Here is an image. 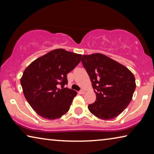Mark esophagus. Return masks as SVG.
<instances>
[{"instance_id":"1","label":"esophagus","mask_w":154,"mask_h":154,"mask_svg":"<svg viewBox=\"0 0 154 154\" xmlns=\"http://www.w3.org/2000/svg\"><path fill=\"white\" fill-rule=\"evenodd\" d=\"M80 94H84L85 93V92L84 90H80L79 91V92Z\"/></svg>"}]
</instances>
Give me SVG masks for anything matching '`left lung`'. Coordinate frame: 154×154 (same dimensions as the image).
I'll return each mask as SVG.
<instances>
[{
    "label": "left lung",
    "mask_w": 154,
    "mask_h": 154,
    "mask_svg": "<svg viewBox=\"0 0 154 154\" xmlns=\"http://www.w3.org/2000/svg\"><path fill=\"white\" fill-rule=\"evenodd\" d=\"M82 62L96 96L95 102L88 105L89 111L102 119L116 118L132 100L136 88L133 73L102 54L83 55Z\"/></svg>",
    "instance_id": "obj_1"
}]
</instances>
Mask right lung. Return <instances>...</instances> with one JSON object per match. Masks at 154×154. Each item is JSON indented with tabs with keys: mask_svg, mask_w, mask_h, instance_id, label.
<instances>
[{
	"mask_svg": "<svg viewBox=\"0 0 154 154\" xmlns=\"http://www.w3.org/2000/svg\"><path fill=\"white\" fill-rule=\"evenodd\" d=\"M82 57L63 49H54L24 70L20 79L23 93L33 110L42 118L58 119L69 111L77 92L64 85L68 83L67 74Z\"/></svg>",
	"mask_w": 154,
	"mask_h": 154,
	"instance_id": "right-lung-1",
	"label": "right lung"
}]
</instances>
